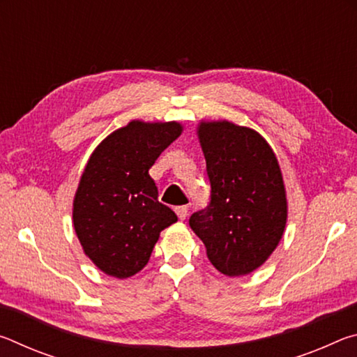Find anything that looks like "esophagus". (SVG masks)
<instances>
[{"mask_svg": "<svg viewBox=\"0 0 357 357\" xmlns=\"http://www.w3.org/2000/svg\"><path fill=\"white\" fill-rule=\"evenodd\" d=\"M174 211H176V214H178L179 219L184 220L185 217H187V211H189V208H187V206H178V208H174Z\"/></svg>", "mask_w": 357, "mask_h": 357, "instance_id": "esophagus-1", "label": "esophagus"}]
</instances>
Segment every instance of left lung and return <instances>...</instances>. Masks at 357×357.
I'll use <instances>...</instances> for the list:
<instances>
[{"label": "left lung", "mask_w": 357, "mask_h": 357, "mask_svg": "<svg viewBox=\"0 0 357 357\" xmlns=\"http://www.w3.org/2000/svg\"><path fill=\"white\" fill-rule=\"evenodd\" d=\"M211 202L189 225L209 261L228 277L250 274L275 250L287 225V193L273 148L249 128L202 121L197 129Z\"/></svg>", "instance_id": "obj_1"}]
</instances>
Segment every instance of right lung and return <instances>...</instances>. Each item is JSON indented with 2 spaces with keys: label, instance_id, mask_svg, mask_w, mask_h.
<instances>
[{
  "label": "right lung",
  "instance_id": "obj_1",
  "mask_svg": "<svg viewBox=\"0 0 357 357\" xmlns=\"http://www.w3.org/2000/svg\"><path fill=\"white\" fill-rule=\"evenodd\" d=\"M181 132L176 121L135 119L112 132L89 157L72 219L84 255L107 275L128 279L142 271L162 229L178 220L157 200L149 168Z\"/></svg>",
  "mask_w": 357,
  "mask_h": 357
}]
</instances>
